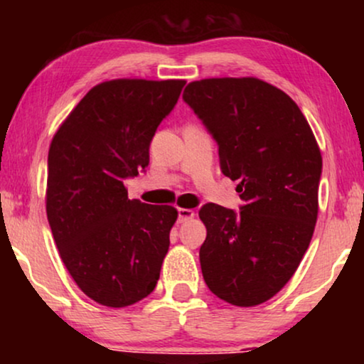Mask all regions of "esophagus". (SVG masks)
<instances>
[{
	"mask_svg": "<svg viewBox=\"0 0 364 364\" xmlns=\"http://www.w3.org/2000/svg\"><path fill=\"white\" fill-rule=\"evenodd\" d=\"M196 217V212L192 208H178V223H183Z\"/></svg>",
	"mask_w": 364,
	"mask_h": 364,
	"instance_id": "34e87169",
	"label": "esophagus"
}]
</instances>
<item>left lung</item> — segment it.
Returning a JSON list of instances; mask_svg holds the SVG:
<instances>
[{"label":"left lung","instance_id":"left-lung-1","mask_svg":"<svg viewBox=\"0 0 364 364\" xmlns=\"http://www.w3.org/2000/svg\"><path fill=\"white\" fill-rule=\"evenodd\" d=\"M218 144L223 176L243 205L205 203L200 267L213 295L235 306L275 296L296 272L318 217L321 152L295 101L257 77H212L183 91Z\"/></svg>","mask_w":364,"mask_h":364}]
</instances>
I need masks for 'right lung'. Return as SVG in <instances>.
Segmentation results:
<instances>
[{"label":"right lung","mask_w":364,"mask_h":364,"mask_svg":"<svg viewBox=\"0 0 364 364\" xmlns=\"http://www.w3.org/2000/svg\"><path fill=\"white\" fill-rule=\"evenodd\" d=\"M183 86L182 79L97 84L49 146V227L69 275L99 305H134L161 277L177 210L131 200L124 181L149 166L154 134Z\"/></svg>","instance_id":"obj_1"}]
</instances>
